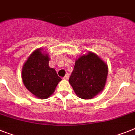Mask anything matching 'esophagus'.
Listing matches in <instances>:
<instances>
[{"mask_svg": "<svg viewBox=\"0 0 135 135\" xmlns=\"http://www.w3.org/2000/svg\"><path fill=\"white\" fill-rule=\"evenodd\" d=\"M69 74H66V75H65V76L64 77V80H69Z\"/></svg>", "mask_w": 135, "mask_h": 135, "instance_id": "1", "label": "esophagus"}]
</instances>
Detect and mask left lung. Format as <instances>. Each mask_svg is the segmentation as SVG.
I'll return each instance as SVG.
<instances>
[{"label":"left lung","mask_w":135,"mask_h":135,"mask_svg":"<svg viewBox=\"0 0 135 135\" xmlns=\"http://www.w3.org/2000/svg\"><path fill=\"white\" fill-rule=\"evenodd\" d=\"M108 72L106 62L89 51L76 59L69 81L80 98L90 99L104 90Z\"/></svg>","instance_id":"1"}]
</instances>
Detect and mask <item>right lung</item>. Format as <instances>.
<instances>
[{"label": "right lung", "instance_id": "add662e5", "mask_svg": "<svg viewBox=\"0 0 135 135\" xmlns=\"http://www.w3.org/2000/svg\"><path fill=\"white\" fill-rule=\"evenodd\" d=\"M49 60L47 52L42 48L37 49L29 55L22 69L25 86L35 97L41 99L50 97L62 80L55 70L49 67Z\"/></svg>", "mask_w": 135, "mask_h": 135}]
</instances>
